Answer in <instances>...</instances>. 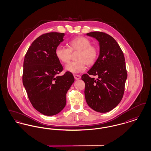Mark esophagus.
Wrapping results in <instances>:
<instances>
[{"mask_svg": "<svg viewBox=\"0 0 151 151\" xmlns=\"http://www.w3.org/2000/svg\"><path fill=\"white\" fill-rule=\"evenodd\" d=\"M73 76H74L75 79H76V80H79V79L81 78V76H80V75H79L74 74V75H73Z\"/></svg>", "mask_w": 151, "mask_h": 151, "instance_id": "34e87169", "label": "esophagus"}]
</instances>
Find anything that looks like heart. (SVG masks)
Returning <instances> with one entry per match:
<instances>
[{"instance_id": "1", "label": "heart", "mask_w": 151, "mask_h": 151, "mask_svg": "<svg viewBox=\"0 0 151 151\" xmlns=\"http://www.w3.org/2000/svg\"><path fill=\"white\" fill-rule=\"evenodd\" d=\"M68 48L59 45L55 48V54L62 63H67L70 60L72 52H79L76 55L77 61L69 63L65 65V70L73 73L83 72L86 69V64L92 66L96 63L99 51L92 45L89 39L83 36H79L70 40L67 43Z\"/></svg>"}]
</instances>
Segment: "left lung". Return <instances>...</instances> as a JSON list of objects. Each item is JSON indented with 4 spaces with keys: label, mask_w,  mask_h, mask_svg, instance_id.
Masks as SVG:
<instances>
[{
    "label": "left lung",
    "mask_w": 151,
    "mask_h": 151,
    "mask_svg": "<svg viewBox=\"0 0 151 151\" xmlns=\"http://www.w3.org/2000/svg\"><path fill=\"white\" fill-rule=\"evenodd\" d=\"M86 35L99 41L100 54L88 74L81 76L86 86V100L94 111L106 113L115 108L122 99L127 78L125 59L120 46L111 36L101 32H90Z\"/></svg>",
    "instance_id": "8db88e82"
}]
</instances>
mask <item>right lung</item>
Wrapping results in <instances>:
<instances>
[{
    "mask_svg": "<svg viewBox=\"0 0 151 151\" xmlns=\"http://www.w3.org/2000/svg\"><path fill=\"white\" fill-rule=\"evenodd\" d=\"M65 33L51 32L32 42L24 58L22 83L34 108L43 115H56L66 104V93L74 82L71 72L58 74L63 67L55 54Z\"/></svg>",
    "mask_w": 151,
    "mask_h": 151,
    "instance_id": "right-lung-1",
    "label": "right lung"
}]
</instances>
